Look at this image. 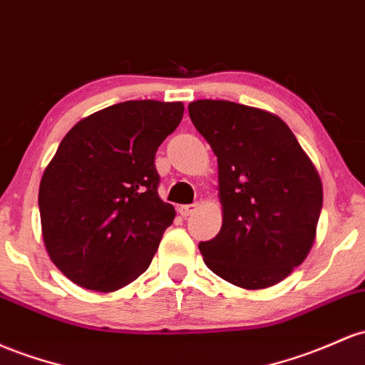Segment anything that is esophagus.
<instances>
[{
  "label": "esophagus",
  "mask_w": 365,
  "mask_h": 365,
  "mask_svg": "<svg viewBox=\"0 0 365 365\" xmlns=\"http://www.w3.org/2000/svg\"><path fill=\"white\" fill-rule=\"evenodd\" d=\"M197 207H199V204H185V206H180L178 211L183 218H187V216L194 215L195 211H197Z\"/></svg>",
  "instance_id": "obj_1"
}]
</instances>
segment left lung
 Segmentation results:
<instances>
[{
	"label": "left lung",
	"mask_w": 365,
	"mask_h": 365,
	"mask_svg": "<svg viewBox=\"0 0 365 365\" xmlns=\"http://www.w3.org/2000/svg\"><path fill=\"white\" fill-rule=\"evenodd\" d=\"M189 114L218 159V235L199 244L204 263L244 289L275 286L315 241L322 182L286 123L228 100H195Z\"/></svg>",
	"instance_id": "8db88e82"
}]
</instances>
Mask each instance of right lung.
Instances as JSON below:
<instances>
[{
  "instance_id": "add662e5",
  "label": "right lung",
  "mask_w": 365,
  "mask_h": 365,
  "mask_svg": "<svg viewBox=\"0 0 365 365\" xmlns=\"http://www.w3.org/2000/svg\"><path fill=\"white\" fill-rule=\"evenodd\" d=\"M182 102L128 100L83 118L39 183L45 247L78 286L112 293L150 265L175 207L158 194V147L183 118Z\"/></svg>"
}]
</instances>
